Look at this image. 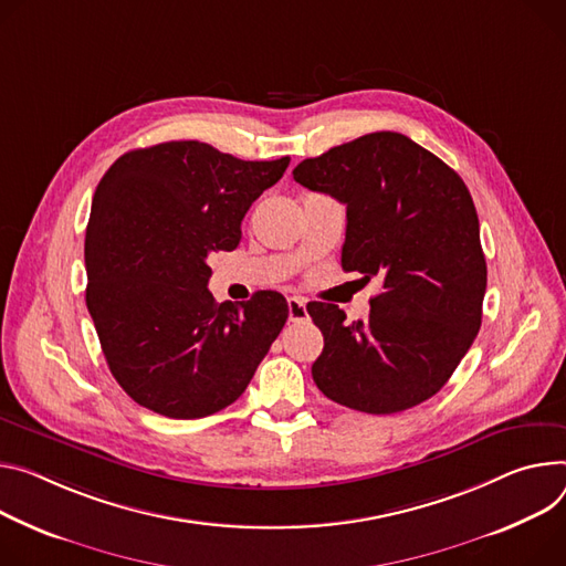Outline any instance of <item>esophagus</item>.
I'll return each instance as SVG.
<instances>
[{
    "instance_id": "1",
    "label": "esophagus",
    "mask_w": 566,
    "mask_h": 566,
    "mask_svg": "<svg viewBox=\"0 0 566 566\" xmlns=\"http://www.w3.org/2000/svg\"><path fill=\"white\" fill-rule=\"evenodd\" d=\"M289 321H291V323H304V321H310V314H306V300H302V297H289Z\"/></svg>"
}]
</instances>
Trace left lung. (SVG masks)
Wrapping results in <instances>:
<instances>
[{
    "mask_svg": "<svg viewBox=\"0 0 566 566\" xmlns=\"http://www.w3.org/2000/svg\"><path fill=\"white\" fill-rule=\"evenodd\" d=\"M295 182L347 208L343 271L381 277L368 321L310 302L325 347L316 386L347 408L390 416L433 397L472 347L488 266L462 178L401 133H370L293 169Z\"/></svg>",
    "mask_w": 566,
    "mask_h": 566,
    "instance_id": "8db88e82",
    "label": "left lung"
}]
</instances>
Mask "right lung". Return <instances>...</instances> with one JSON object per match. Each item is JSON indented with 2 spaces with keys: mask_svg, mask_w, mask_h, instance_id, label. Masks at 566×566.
Here are the masks:
<instances>
[{
  "mask_svg": "<svg viewBox=\"0 0 566 566\" xmlns=\"http://www.w3.org/2000/svg\"><path fill=\"white\" fill-rule=\"evenodd\" d=\"M289 163H248L182 139L128 150L101 178L85 232V302L113 377L153 413H219L280 336L282 293L219 304L208 282L210 256L237 248L250 205Z\"/></svg>",
  "mask_w": 566,
  "mask_h": 566,
  "instance_id": "add662e5",
  "label": "right lung"
}]
</instances>
